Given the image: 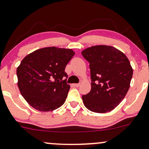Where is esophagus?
I'll return each mask as SVG.
<instances>
[{
    "instance_id": "1",
    "label": "esophagus",
    "mask_w": 149,
    "mask_h": 149,
    "mask_svg": "<svg viewBox=\"0 0 149 149\" xmlns=\"http://www.w3.org/2000/svg\"><path fill=\"white\" fill-rule=\"evenodd\" d=\"M73 86H74V87H79V86H80V84H73Z\"/></svg>"
}]
</instances>
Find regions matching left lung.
Here are the masks:
<instances>
[{"label":"left lung","mask_w":149,"mask_h":149,"mask_svg":"<svg viewBox=\"0 0 149 149\" xmlns=\"http://www.w3.org/2000/svg\"><path fill=\"white\" fill-rule=\"evenodd\" d=\"M81 54L90 63L91 90L83 95L84 105L96 113H106L117 107L128 92L133 69L128 58L113 46H94Z\"/></svg>","instance_id":"obj_1"}]
</instances>
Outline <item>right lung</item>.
<instances>
[{
	"instance_id": "1",
	"label": "right lung",
	"mask_w": 149,
	"mask_h": 149,
	"mask_svg": "<svg viewBox=\"0 0 149 149\" xmlns=\"http://www.w3.org/2000/svg\"><path fill=\"white\" fill-rule=\"evenodd\" d=\"M74 52L55 46L29 54L17 68L18 86L26 101L40 111H51L65 103L70 87L65 68Z\"/></svg>"
}]
</instances>
